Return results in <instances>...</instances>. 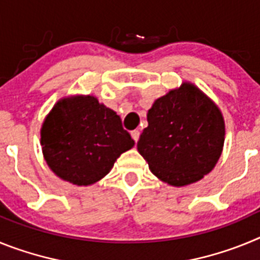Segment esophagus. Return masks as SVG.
Wrapping results in <instances>:
<instances>
[{
    "mask_svg": "<svg viewBox=\"0 0 260 260\" xmlns=\"http://www.w3.org/2000/svg\"><path fill=\"white\" fill-rule=\"evenodd\" d=\"M139 135H141V132H139V130H133L132 132V138L134 139L135 143H137L138 139H139Z\"/></svg>",
    "mask_w": 260,
    "mask_h": 260,
    "instance_id": "34e87169",
    "label": "esophagus"
}]
</instances>
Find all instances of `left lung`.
<instances>
[{"label": "left lung", "instance_id": "8db88e82", "mask_svg": "<svg viewBox=\"0 0 260 260\" xmlns=\"http://www.w3.org/2000/svg\"><path fill=\"white\" fill-rule=\"evenodd\" d=\"M138 151L157 178L185 186L210 173L221 155V112L195 86L183 83L157 99L147 113Z\"/></svg>", "mask_w": 260, "mask_h": 260}]
</instances>
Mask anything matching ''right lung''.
I'll list each match as a JSON object with an SVG mask.
<instances>
[{
  "instance_id": "add662e5",
  "label": "right lung",
  "mask_w": 260,
  "mask_h": 260,
  "mask_svg": "<svg viewBox=\"0 0 260 260\" xmlns=\"http://www.w3.org/2000/svg\"><path fill=\"white\" fill-rule=\"evenodd\" d=\"M47 164L59 178L78 186L102 180L134 141L118 114L93 96L57 103L41 128Z\"/></svg>"
}]
</instances>
